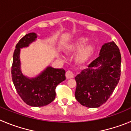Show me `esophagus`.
I'll use <instances>...</instances> for the list:
<instances>
[{
    "mask_svg": "<svg viewBox=\"0 0 131 131\" xmlns=\"http://www.w3.org/2000/svg\"><path fill=\"white\" fill-rule=\"evenodd\" d=\"M66 77L67 79H71L74 77V73L71 70H68L66 72Z\"/></svg>",
    "mask_w": 131,
    "mask_h": 131,
    "instance_id": "34e87169",
    "label": "esophagus"
}]
</instances>
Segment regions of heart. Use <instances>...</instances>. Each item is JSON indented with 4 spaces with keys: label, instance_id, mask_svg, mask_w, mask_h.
Segmentation results:
<instances>
[{
    "label": "heart",
    "instance_id": "heart-1",
    "mask_svg": "<svg viewBox=\"0 0 131 131\" xmlns=\"http://www.w3.org/2000/svg\"><path fill=\"white\" fill-rule=\"evenodd\" d=\"M87 41L86 38L79 37L67 47V50L71 53L79 50L77 55V60L79 63L86 62L93 53V46L91 45H85Z\"/></svg>",
    "mask_w": 131,
    "mask_h": 131
}]
</instances>
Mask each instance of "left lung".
I'll use <instances>...</instances> for the list:
<instances>
[{
  "label": "left lung",
  "mask_w": 131,
  "mask_h": 131,
  "mask_svg": "<svg viewBox=\"0 0 131 131\" xmlns=\"http://www.w3.org/2000/svg\"><path fill=\"white\" fill-rule=\"evenodd\" d=\"M121 53L114 42L103 45L100 56L75 78V97L82 105L96 108L112 95L121 75Z\"/></svg>",
  "instance_id": "obj_1"
}]
</instances>
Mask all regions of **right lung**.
<instances>
[{"label": "right lung", "instance_id": "right-lung-1", "mask_svg": "<svg viewBox=\"0 0 131 131\" xmlns=\"http://www.w3.org/2000/svg\"><path fill=\"white\" fill-rule=\"evenodd\" d=\"M37 38L35 33L24 35L16 45L13 56L12 78L18 94L24 103L32 107H42L56 97V86L65 80V70L48 67L39 76L29 79L20 71V48L26 47Z\"/></svg>", "mask_w": 131, "mask_h": 131}]
</instances>
